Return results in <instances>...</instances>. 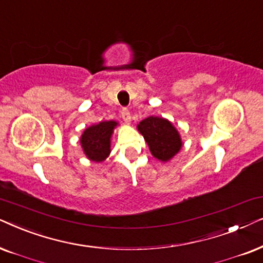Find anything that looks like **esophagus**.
<instances>
[{
	"mask_svg": "<svg viewBox=\"0 0 263 263\" xmlns=\"http://www.w3.org/2000/svg\"><path fill=\"white\" fill-rule=\"evenodd\" d=\"M121 118L124 119V121L126 122V124H129V122H131V113H129L126 108H124V109L121 110Z\"/></svg>",
	"mask_w": 263,
	"mask_h": 263,
	"instance_id": "1",
	"label": "esophagus"
}]
</instances>
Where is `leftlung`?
Returning <instances> with one entry per match:
<instances>
[{
  "label": "left lung",
  "instance_id": "1",
  "mask_svg": "<svg viewBox=\"0 0 263 263\" xmlns=\"http://www.w3.org/2000/svg\"><path fill=\"white\" fill-rule=\"evenodd\" d=\"M137 129L144 137L152 155L161 162L172 160L183 146L178 129L164 118H145L137 125Z\"/></svg>",
  "mask_w": 263,
  "mask_h": 263
}]
</instances>
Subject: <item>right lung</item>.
Here are the masks:
<instances>
[{
	"mask_svg": "<svg viewBox=\"0 0 263 263\" xmlns=\"http://www.w3.org/2000/svg\"><path fill=\"white\" fill-rule=\"evenodd\" d=\"M118 125L119 122L114 120L101 121L84 129L79 142L87 159L100 163L110 155L111 136Z\"/></svg>",
	"mask_w": 263,
	"mask_h": 263,
	"instance_id": "obj_1",
	"label": "right lung"
}]
</instances>
